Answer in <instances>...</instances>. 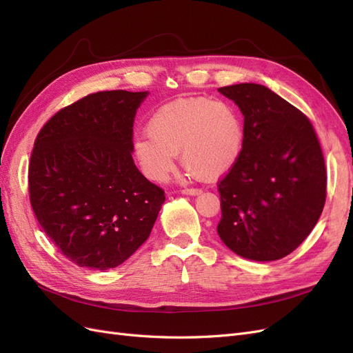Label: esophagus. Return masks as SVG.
I'll list each match as a JSON object with an SVG mask.
<instances>
[{
	"instance_id": "esophagus-1",
	"label": "esophagus",
	"mask_w": 353,
	"mask_h": 353,
	"mask_svg": "<svg viewBox=\"0 0 353 353\" xmlns=\"http://www.w3.org/2000/svg\"><path fill=\"white\" fill-rule=\"evenodd\" d=\"M181 193L185 194V196H199L201 193V190L199 188H184Z\"/></svg>"
}]
</instances>
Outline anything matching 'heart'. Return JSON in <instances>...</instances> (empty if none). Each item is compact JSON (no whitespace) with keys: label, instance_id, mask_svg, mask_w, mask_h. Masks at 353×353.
Listing matches in <instances>:
<instances>
[{"label":"heart","instance_id":"1","mask_svg":"<svg viewBox=\"0 0 353 353\" xmlns=\"http://www.w3.org/2000/svg\"><path fill=\"white\" fill-rule=\"evenodd\" d=\"M244 126L231 104L205 97L181 99L159 108L138 135L132 154L145 178L165 183L175 169V156L203 181H215L236 165Z\"/></svg>","mask_w":353,"mask_h":353}]
</instances>
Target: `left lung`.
<instances>
[{
    "label": "left lung",
    "mask_w": 353,
    "mask_h": 353,
    "mask_svg": "<svg viewBox=\"0 0 353 353\" xmlns=\"http://www.w3.org/2000/svg\"><path fill=\"white\" fill-rule=\"evenodd\" d=\"M218 91L244 116L243 150L218 184V234L241 258L281 259L321 216L327 187L321 147L307 117L263 85Z\"/></svg>",
    "instance_id": "obj_1"
}]
</instances>
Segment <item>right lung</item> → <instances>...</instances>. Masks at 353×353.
I'll return each instance as SVG.
<instances>
[{
	"label": "right lung",
	"mask_w": 353,
	"mask_h": 353,
	"mask_svg": "<svg viewBox=\"0 0 353 353\" xmlns=\"http://www.w3.org/2000/svg\"><path fill=\"white\" fill-rule=\"evenodd\" d=\"M148 91L90 94L39 131L29 165L35 216L82 268L123 263L148 239L165 201L132 159V126Z\"/></svg>",
	"instance_id": "add662e5"
}]
</instances>
